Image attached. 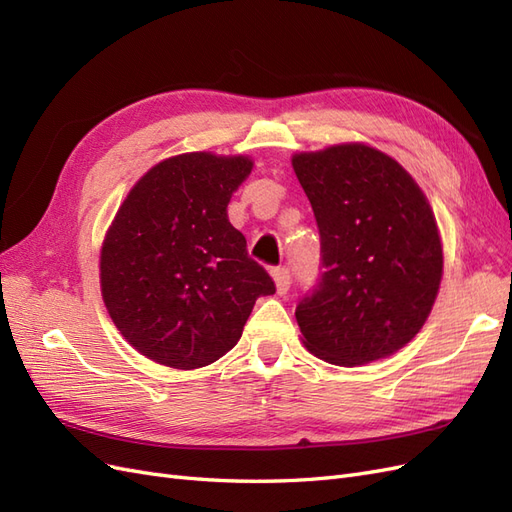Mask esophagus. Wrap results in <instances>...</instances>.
<instances>
[{"label":"esophagus","instance_id":"34e87169","mask_svg":"<svg viewBox=\"0 0 512 512\" xmlns=\"http://www.w3.org/2000/svg\"><path fill=\"white\" fill-rule=\"evenodd\" d=\"M273 280H275V288H277V294H286L290 290V284H292V277H290V269L288 267H275L271 271Z\"/></svg>","mask_w":512,"mask_h":512}]
</instances>
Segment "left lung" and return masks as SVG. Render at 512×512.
<instances>
[{"instance_id":"8db88e82","label":"left lung","mask_w":512,"mask_h":512,"mask_svg":"<svg viewBox=\"0 0 512 512\" xmlns=\"http://www.w3.org/2000/svg\"><path fill=\"white\" fill-rule=\"evenodd\" d=\"M320 232L322 273L297 305L303 344L354 367L421 331L442 280L438 224L416 181L363 143L292 156Z\"/></svg>"}]
</instances>
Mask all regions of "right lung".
<instances>
[{
    "label": "right lung",
    "instance_id": "right-lung-1",
    "mask_svg": "<svg viewBox=\"0 0 512 512\" xmlns=\"http://www.w3.org/2000/svg\"><path fill=\"white\" fill-rule=\"evenodd\" d=\"M252 166L245 156L181 153L149 168L119 207L102 243V299L147 359L175 369L218 361L256 299L275 292L226 213Z\"/></svg>",
    "mask_w": 512,
    "mask_h": 512
}]
</instances>
